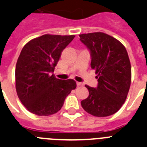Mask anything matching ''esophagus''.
Returning a JSON list of instances; mask_svg holds the SVG:
<instances>
[{"label": "esophagus", "instance_id": "1", "mask_svg": "<svg viewBox=\"0 0 147 147\" xmlns=\"http://www.w3.org/2000/svg\"><path fill=\"white\" fill-rule=\"evenodd\" d=\"M76 84H77V86H83V83H80V82H77Z\"/></svg>", "mask_w": 147, "mask_h": 147}]
</instances>
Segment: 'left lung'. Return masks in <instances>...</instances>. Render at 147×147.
Masks as SVG:
<instances>
[{
	"mask_svg": "<svg viewBox=\"0 0 147 147\" xmlns=\"http://www.w3.org/2000/svg\"><path fill=\"white\" fill-rule=\"evenodd\" d=\"M91 54V67L97 74L96 88L85 86L89 94L81 101L87 113L105 117L116 113L125 102L131 83V66L125 46L105 33L79 35Z\"/></svg>",
	"mask_w": 147,
	"mask_h": 147,
	"instance_id": "8db88e82",
	"label": "left lung"
}]
</instances>
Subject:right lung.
Returning <instances> with one entry per match:
<instances>
[{
	"instance_id": "1",
	"label": "right lung",
	"mask_w": 147,
	"mask_h": 147,
	"mask_svg": "<svg viewBox=\"0 0 147 147\" xmlns=\"http://www.w3.org/2000/svg\"><path fill=\"white\" fill-rule=\"evenodd\" d=\"M74 38V35L45 34L22 49L16 64V91L31 113L37 116L57 113L66 97L76 88L74 80H60L51 75L62 51Z\"/></svg>"
}]
</instances>
